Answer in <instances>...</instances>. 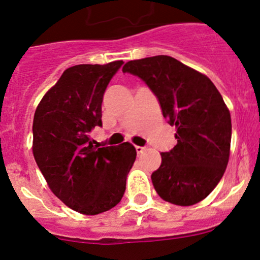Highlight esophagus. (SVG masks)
Instances as JSON below:
<instances>
[{
	"instance_id": "34e87169",
	"label": "esophagus",
	"mask_w": 260,
	"mask_h": 260,
	"mask_svg": "<svg viewBox=\"0 0 260 260\" xmlns=\"http://www.w3.org/2000/svg\"><path fill=\"white\" fill-rule=\"evenodd\" d=\"M145 146H136V151L138 152V154H142L143 151H145Z\"/></svg>"
}]
</instances>
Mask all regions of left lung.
<instances>
[{
	"instance_id": "left-lung-1",
	"label": "left lung",
	"mask_w": 260,
	"mask_h": 260,
	"mask_svg": "<svg viewBox=\"0 0 260 260\" xmlns=\"http://www.w3.org/2000/svg\"><path fill=\"white\" fill-rule=\"evenodd\" d=\"M123 73L138 76L176 126L177 145L162 152L151 174L156 192L178 206L195 205L213 191L229 162L231 117L207 76L168 55L131 60Z\"/></svg>"
}]
</instances>
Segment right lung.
<instances>
[{
	"label": "right lung",
	"mask_w": 260,
	"mask_h": 260,
	"mask_svg": "<svg viewBox=\"0 0 260 260\" xmlns=\"http://www.w3.org/2000/svg\"><path fill=\"white\" fill-rule=\"evenodd\" d=\"M123 61L67 69L35 111L32 152L59 200L79 213L95 215L121 201L136 148L93 145L89 133L102 127L105 89Z\"/></svg>",
	"instance_id": "1"
}]
</instances>
